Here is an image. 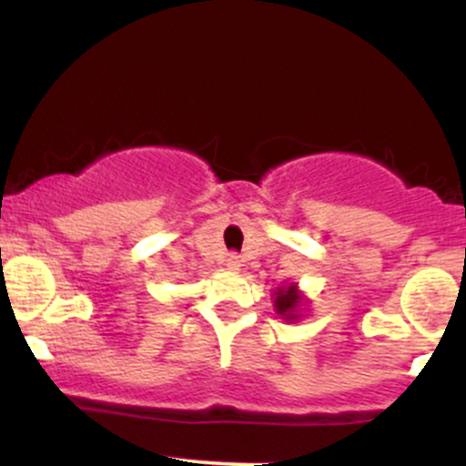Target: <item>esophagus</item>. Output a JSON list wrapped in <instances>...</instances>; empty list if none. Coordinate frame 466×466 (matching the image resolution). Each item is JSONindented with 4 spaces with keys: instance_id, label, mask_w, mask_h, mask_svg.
<instances>
[{
    "instance_id": "1",
    "label": "esophagus",
    "mask_w": 466,
    "mask_h": 466,
    "mask_svg": "<svg viewBox=\"0 0 466 466\" xmlns=\"http://www.w3.org/2000/svg\"><path fill=\"white\" fill-rule=\"evenodd\" d=\"M226 267L229 271H237L238 267H240V258L237 254H228V258H226Z\"/></svg>"
}]
</instances>
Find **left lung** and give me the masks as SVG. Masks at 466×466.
Returning <instances> with one entry per match:
<instances>
[{
  "label": "left lung",
  "mask_w": 466,
  "mask_h": 466,
  "mask_svg": "<svg viewBox=\"0 0 466 466\" xmlns=\"http://www.w3.org/2000/svg\"><path fill=\"white\" fill-rule=\"evenodd\" d=\"M274 296H276V300H274L276 313L280 315L282 319H287V322H296V319L300 318V313H302L300 309L304 302V296L298 291L296 282H289V285L280 287Z\"/></svg>",
  "instance_id": "left-lung-1"
}]
</instances>
